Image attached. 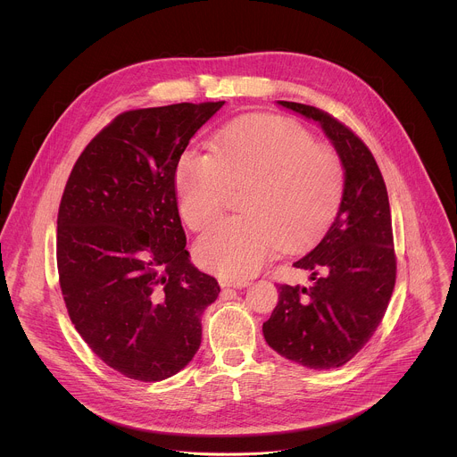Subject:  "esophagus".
<instances>
[{
	"label": "esophagus",
	"mask_w": 457,
	"mask_h": 457,
	"mask_svg": "<svg viewBox=\"0 0 457 457\" xmlns=\"http://www.w3.org/2000/svg\"><path fill=\"white\" fill-rule=\"evenodd\" d=\"M221 287H234V288H243V287H248V279H234V281H228V279H221L220 281Z\"/></svg>",
	"instance_id": "esophagus-1"
}]
</instances>
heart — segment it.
<instances>
[{"label": "heart", "instance_id": "obj_1", "mask_svg": "<svg viewBox=\"0 0 457 457\" xmlns=\"http://www.w3.org/2000/svg\"><path fill=\"white\" fill-rule=\"evenodd\" d=\"M246 187L241 209L196 241V259L225 278L259 270L278 243L299 248L315 241L336 216L345 194L339 154L315 144L310 131L281 118L237 121L211 151L188 147L178 163L179 211L202 230L227 207L232 188Z\"/></svg>", "mask_w": 457, "mask_h": 457}]
</instances>
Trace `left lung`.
I'll list each match as a JSON object with an SVG mask.
<instances>
[{
  "mask_svg": "<svg viewBox=\"0 0 457 457\" xmlns=\"http://www.w3.org/2000/svg\"><path fill=\"white\" fill-rule=\"evenodd\" d=\"M320 123L345 167L339 211L312 252L294 262L310 287L278 283L279 297L262 330L279 355L310 370L353 359L380 326L395 283L391 205L370 147L326 111L279 102Z\"/></svg>",
  "mask_w": 457,
  "mask_h": 457,
  "instance_id": "8db88e82",
  "label": "left lung"
}]
</instances>
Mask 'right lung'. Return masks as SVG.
Here are the masks:
<instances>
[{"instance_id":"right-lung-1","label":"right lung","mask_w":457,"mask_h":457,"mask_svg":"<svg viewBox=\"0 0 457 457\" xmlns=\"http://www.w3.org/2000/svg\"><path fill=\"white\" fill-rule=\"evenodd\" d=\"M225 102L116 116L77 158L58 211V272L68 317L127 378L158 382L196 353L218 281L188 261L176 170Z\"/></svg>"}]
</instances>
